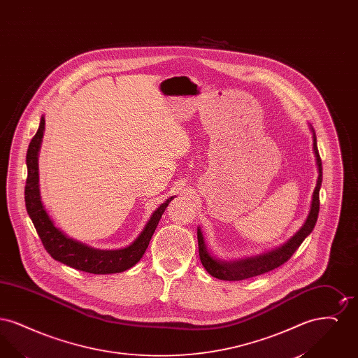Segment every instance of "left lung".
I'll return each instance as SVG.
<instances>
[{
	"label": "left lung",
	"instance_id": "1",
	"mask_svg": "<svg viewBox=\"0 0 358 358\" xmlns=\"http://www.w3.org/2000/svg\"><path fill=\"white\" fill-rule=\"evenodd\" d=\"M311 131H313V150H314L317 168H318V180H317V187L313 192L310 212H308L306 222L302 225V228L292 238H289L287 243H285L283 245L275 248L273 251L264 252L262 255L238 259L235 262H222L209 254V251L206 250L203 232L199 227L197 228L199 255H200V260L208 273H210L212 276L222 279V280H243V279L254 278L257 275L273 271L279 266L285 264L292 256V254L299 248L302 241L313 232L317 219H318V213H320V189L322 185V161H321L318 148H317V136H315L313 129H311Z\"/></svg>",
	"mask_w": 358,
	"mask_h": 358
}]
</instances>
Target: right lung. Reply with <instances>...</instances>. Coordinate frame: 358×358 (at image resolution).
<instances>
[{"instance_id": "obj_1", "label": "right lung", "mask_w": 358, "mask_h": 358, "mask_svg": "<svg viewBox=\"0 0 358 358\" xmlns=\"http://www.w3.org/2000/svg\"><path fill=\"white\" fill-rule=\"evenodd\" d=\"M45 129V120L41 117L37 133L34 134L28 152H27V168L28 177L25 185V206L27 212L34 222V228L41 238V243L47 252L57 262L76 268L79 271L90 273H115L126 271L136 266L145 254L154 231L158 225L162 213L169 205L173 196L169 197L164 204L159 205L149 222L145 225L139 236L126 248L120 250H98L83 244L75 238H69L63 231H60L52 222L50 215L47 213L38 187V152L43 142Z\"/></svg>"}]
</instances>
